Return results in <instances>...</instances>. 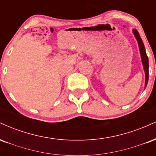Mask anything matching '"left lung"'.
I'll list each match as a JSON object with an SVG mask.
<instances>
[{"mask_svg":"<svg viewBox=\"0 0 156 156\" xmlns=\"http://www.w3.org/2000/svg\"><path fill=\"white\" fill-rule=\"evenodd\" d=\"M133 32L138 41L139 51H140V53H141V60H142V64H143V66H144V71H145V88H146L147 84V82H148V78H149V70H148V69H149V63H148V57L147 55L145 48H144V43H143L142 42V39H141L139 32H138L137 30L136 29H133Z\"/></svg>","mask_w":156,"mask_h":156,"instance_id":"obj_1","label":"left lung"}]
</instances>
